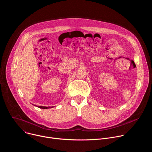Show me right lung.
I'll return each mask as SVG.
<instances>
[{
    "label": "right lung",
    "instance_id": "obj_1",
    "mask_svg": "<svg viewBox=\"0 0 152 152\" xmlns=\"http://www.w3.org/2000/svg\"><path fill=\"white\" fill-rule=\"evenodd\" d=\"M34 106H35V105H34ZM38 107H39V108H42V109H48V108H50V107H46V106H38ZM53 107V106H52Z\"/></svg>",
    "mask_w": 152,
    "mask_h": 152
}]
</instances>
